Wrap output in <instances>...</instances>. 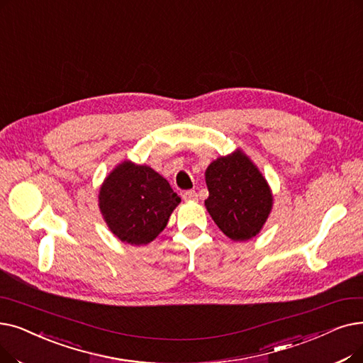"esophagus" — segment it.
Listing matches in <instances>:
<instances>
[{
	"instance_id": "1",
	"label": "esophagus",
	"mask_w": 363,
	"mask_h": 363,
	"mask_svg": "<svg viewBox=\"0 0 363 363\" xmlns=\"http://www.w3.org/2000/svg\"><path fill=\"white\" fill-rule=\"evenodd\" d=\"M182 199L185 201H193V200H197V193L194 190H188L182 194Z\"/></svg>"
}]
</instances>
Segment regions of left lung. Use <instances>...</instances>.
Masks as SVG:
<instances>
[{"label": "left lung", "mask_w": 363, "mask_h": 363, "mask_svg": "<svg viewBox=\"0 0 363 363\" xmlns=\"http://www.w3.org/2000/svg\"><path fill=\"white\" fill-rule=\"evenodd\" d=\"M206 185L209 197L204 204L219 230L238 242L255 238L273 204L270 188L257 166L238 150L209 164Z\"/></svg>", "instance_id": "obj_1"}]
</instances>
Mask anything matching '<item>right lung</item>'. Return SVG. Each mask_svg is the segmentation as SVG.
Segmentation results:
<instances>
[{
  "label": "right lung",
  "mask_w": 363,
  "mask_h": 363,
  "mask_svg": "<svg viewBox=\"0 0 363 363\" xmlns=\"http://www.w3.org/2000/svg\"><path fill=\"white\" fill-rule=\"evenodd\" d=\"M181 197L148 166L124 162L105 179L99 208L117 238L129 245H147L159 235Z\"/></svg>",
  "instance_id": "1"
}]
</instances>
